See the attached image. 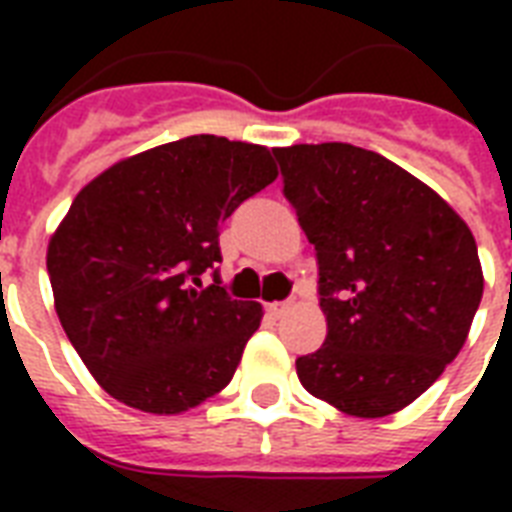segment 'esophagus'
I'll return each instance as SVG.
<instances>
[{
	"label": "esophagus",
	"mask_w": 512,
	"mask_h": 512,
	"mask_svg": "<svg viewBox=\"0 0 512 512\" xmlns=\"http://www.w3.org/2000/svg\"><path fill=\"white\" fill-rule=\"evenodd\" d=\"M289 311H292V303H271V305H268V313H271L273 319H284Z\"/></svg>",
	"instance_id": "34e87169"
}]
</instances>
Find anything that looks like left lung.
<instances>
[{
  "instance_id": "obj_1",
  "label": "left lung",
  "mask_w": 512,
  "mask_h": 512,
  "mask_svg": "<svg viewBox=\"0 0 512 512\" xmlns=\"http://www.w3.org/2000/svg\"><path fill=\"white\" fill-rule=\"evenodd\" d=\"M273 156L316 247L327 316L297 377L350 417L401 412L468 340L484 295L476 239L430 185L374 151L300 143Z\"/></svg>"
}]
</instances>
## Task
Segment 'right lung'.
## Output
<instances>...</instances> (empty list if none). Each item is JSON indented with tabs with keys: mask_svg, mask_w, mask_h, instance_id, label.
Instances as JSON below:
<instances>
[{
	"mask_svg": "<svg viewBox=\"0 0 512 512\" xmlns=\"http://www.w3.org/2000/svg\"><path fill=\"white\" fill-rule=\"evenodd\" d=\"M279 170L255 143L191 135L111 164L76 193L47 244L55 313L116 401L183 414L231 382L263 305L231 300L217 228Z\"/></svg>",
	"mask_w": 512,
	"mask_h": 512,
	"instance_id": "add662e5",
	"label": "right lung"
}]
</instances>
